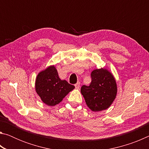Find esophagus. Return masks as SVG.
<instances>
[{
	"label": "esophagus",
	"instance_id": "1",
	"mask_svg": "<svg viewBox=\"0 0 149 149\" xmlns=\"http://www.w3.org/2000/svg\"><path fill=\"white\" fill-rule=\"evenodd\" d=\"M75 87L76 89H79V87H80V83L79 82H77L76 84H75Z\"/></svg>",
	"mask_w": 149,
	"mask_h": 149
}]
</instances>
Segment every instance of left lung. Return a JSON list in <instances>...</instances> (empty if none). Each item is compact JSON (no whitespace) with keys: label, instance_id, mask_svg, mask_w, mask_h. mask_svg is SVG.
I'll use <instances>...</instances> for the list:
<instances>
[{"label":"left lung","instance_id":"1","mask_svg":"<svg viewBox=\"0 0 149 149\" xmlns=\"http://www.w3.org/2000/svg\"><path fill=\"white\" fill-rule=\"evenodd\" d=\"M91 82L89 86L83 85L81 93L85 102L92 111L107 109L117 94V85L114 76L107 69L93 70L91 74Z\"/></svg>","mask_w":149,"mask_h":149}]
</instances>
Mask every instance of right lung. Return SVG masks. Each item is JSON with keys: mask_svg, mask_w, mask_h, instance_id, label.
<instances>
[{"mask_svg": "<svg viewBox=\"0 0 149 149\" xmlns=\"http://www.w3.org/2000/svg\"><path fill=\"white\" fill-rule=\"evenodd\" d=\"M75 87L61 80L54 65H50L37 75L35 90L45 104L55 106L62 101Z\"/></svg>", "mask_w": 149, "mask_h": 149, "instance_id": "right-lung-1", "label": "right lung"}]
</instances>
